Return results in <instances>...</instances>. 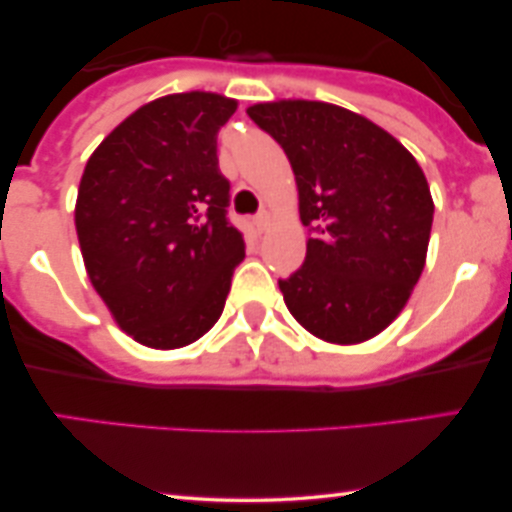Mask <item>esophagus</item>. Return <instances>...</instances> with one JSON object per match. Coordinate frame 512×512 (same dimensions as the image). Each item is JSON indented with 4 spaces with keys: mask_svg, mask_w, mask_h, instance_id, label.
<instances>
[{
    "mask_svg": "<svg viewBox=\"0 0 512 512\" xmlns=\"http://www.w3.org/2000/svg\"><path fill=\"white\" fill-rule=\"evenodd\" d=\"M267 223H269V214H267V211H260V214H257L255 219H252V226H255L257 233H262L264 228H267Z\"/></svg>",
    "mask_w": 512,
    "mask_h": 512,
    "instance_id": "obj_1",
    "label": "esophagus"
}]
</instances>
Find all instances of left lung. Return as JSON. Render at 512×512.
Instances as JSON below:
<instances>
[{
	"label": "left lung",
	"instance_id": "8db88e82",
	"mask_svg": "<svg viewBox=\"0 0 512 512\" xmlns=\"http://www.w3.org/2000/svg\"><path fill=\"white\" fill-rule=\"evenodd\" d=\"M248 115L289 156L310 228L301 269L279 279L286 308L325 342H366L424 272L433 223L424 170L383 127L339 105L257 103Z\"/></svg>",
	"mask_w": 512,
	"mask_h": 512
}]
</instances>
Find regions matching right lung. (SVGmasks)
I'll list each match as a JSON object with an SVG mask.
<instances>
[{
	"label": "right lung",
	"mask_w": 512,
	"mask_h": 512,
	"mask_svg": "<svg viewBox=\"0 0 512 512\" xmlns=\"http://www.w3.org/2000/svg\"><path fill=\"white\" fill-rule=\"evenodd\" d=\"M236 108L204 91L146 103L81 175L74 221L88 279L117 325L151 349L207 334L245 257L216 156V134Z\"/></svg>",
	"instance_id": "add662e5"
}]
</instances>
